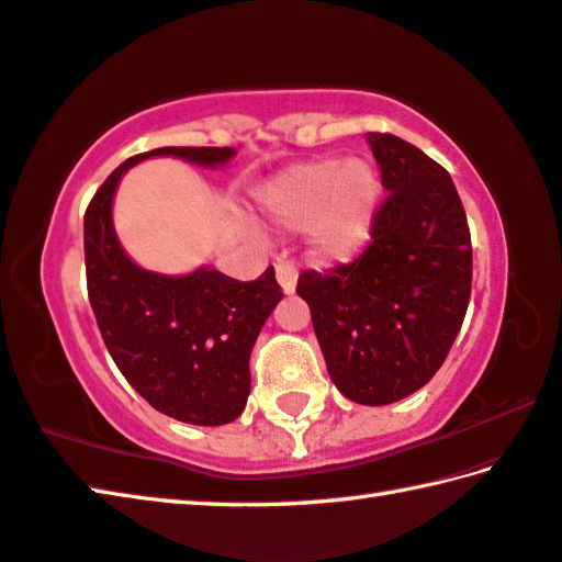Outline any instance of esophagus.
Returning a JSON list of instances; mask_svg holds the SVG:
<instances>
[{"label": "esophagus", "mask_w": 562, "mask_h": 562, "mask_svg": "<svg viewBox=\"0 0 562 562\" xmlns=\"http://www.w3.org/2000/svg\"><path fill=\"white\" fill-rule=\"evenodd\" d=\"M274 274H278V282L282 292L292 294L294 288H297V268L292 262H278L274 265Z\"/></svg>", "instance_id": "34e87169"}]
</instances>
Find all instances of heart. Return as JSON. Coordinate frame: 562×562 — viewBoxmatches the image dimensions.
Here are the masks:
<instances>
[{"label":"heart","mask_w":562,"mask_h":562,"mask_svg":"<svg viewBox=\"0 0 562 562\" xmlns=\"http://www.w3.org/2000/svg\"><path fill=\"white\" fill-rule=\"evenodd\" d=\"M379 193L381 183L369 161L316 157L265 183L260 209L274 226H312L316 255L341 260L369 238Z\"/></svg>","instance_id":"heart-1"}]
</instances>
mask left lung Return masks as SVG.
I'll use <instances>...</instances> for the list:
<instances>
[{
	"label": "left lung",
	"mask_w": 562,
	"mask_h": 562,
	"mask_svg": "<svg viewBox=\"0 0 562 562\" xmlns=\"http://www.w3.org/2000/svg\"><path fill=\"white\" fill-rule=\"evenodd\" d=\"M387 196L359 258L304 270L316 341L334 385L353 403L387 405L432 379L472 294V236L445 167L387 132L366 135Z\"/></svg>",
	"instance_id": "left-lung-1"
}]
</instances>
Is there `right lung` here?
<instances>
[{"label":"right lung","instance_id":"add662e5","mask_svg":"<svg viewBox=\"0 0 562 562\" xmlns=\"http://www.w3.org/2000/svg\"><path fill=\"white\" fill-rule=\"evenodd\" d=\"M161 155L216 167L236 151L159 147L122 161L86 209L88 300L112 361L155 411L191 425H226L246 407L250 351L282 290L272 268L252 282L209 268L167 278L127 258L112 228V196L132 165Z\"/></svg>","mask_w":562,"mask_h":562}]
</instances>
